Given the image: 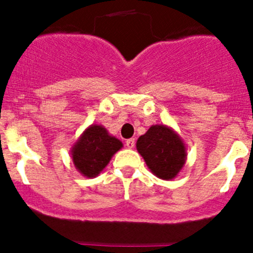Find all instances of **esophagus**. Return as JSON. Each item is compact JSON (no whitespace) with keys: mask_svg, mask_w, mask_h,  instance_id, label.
<instances>
[{"mask_svg":"<svg viewBox=\"0 0 253 253\" xmlns=\"http://www.w3.org/2000/svg\"><path fill=\"white\" fill-rule=\"evenodd\" d=\"M134 144H136V139H134V138H129V139H127V141H126L127 148H129V149L134 148Z\"/></svg>","mask_w":253,"mask_h":253,"instance_id":"obj_1","label":"esophagus"}]
</instances>
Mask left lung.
I'll return each instance as SVG.
<instances>
[{
    "label": "left lung",
    "instance_id": "8db88e82",
    "mask_svg": "<svg viewBox=\"0 0 253 253\" xmlns=\"http://www.w3.org/2000/svg\"><path fill=\"white\" fill-rule=\"evenodd\" d=\"M137 150L152 172L163 180H171L186 160L185 145L177 134L164 125L152 126L137 141Z\"/></svg>",
    "mask_w": 253,
    "mask_h": 253
}]
</instances>
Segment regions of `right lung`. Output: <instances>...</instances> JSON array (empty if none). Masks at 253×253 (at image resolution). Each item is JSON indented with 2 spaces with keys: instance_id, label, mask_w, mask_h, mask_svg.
Listing matches in <instances>:
<instances>
[{
  "instance_id": "obj_1",
  "label": "right lung",
  "mask_w": 253,
  "mask_h": 253,
  "mask_svg": "<svg viewBox=\"0 0 253 253\" xmlns=\"http://www.w3.org/2000/svg\"><path fill=\"white\" fill-rule=\"evenodd\" d=\"M121 147L122 143L111 137L103 126L93 125L85 129L73 147V163L84 176L95 177Z\"/></svg>"
}]
</instances>
